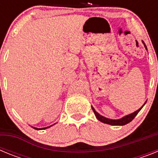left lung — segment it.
Here are the masks:
<instances>
[{
    "instance_id": "left-lung-1",
    "label": "left lung",
    "mask_w": 158,
    "mask_h": 158,
    "mask_svg": "<svg viewBox=\"0 0 158 158\" xmlns=\"http://www.w3.org/2000/svg\"><path fill=\"white\" fill-rule=\"evenodd\" d=\"M142 43L144 44L145 48L147 50V47H146V44H145L144 42L142 41ZM146 101L145 102V104H143V105H142L139 110L135 111V112L131 113V114H129V115H125V116H123V118H118V119H111V118H106V117L100 115V114H99V113L97 112L96 110H95V108L93 107V106H92V109H93V112H94L95 115H96V118H97L99 121H100V122L104 123L109 124V125H112V126H123V125H126V124L129 123L130 122H131V121L133 120L134 118H135V117L137 115V114H138V113L141 111V109H142V107H143V106L146 104Z\"/></svg>"
}]
</instances>
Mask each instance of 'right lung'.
Wrapping results in <instances>:
<instances>
[{"label": "right lung", "instance_id": "1", "mask_svg": "<svg viewBox=\"0 0 158 158\" xmlns=\"http://www.w3.org/2000/svg\"><path fill=\"white\" fill-rule=\"evenodd\" d=\"M54 124H55V123H54ZM54 124H53V125H54ZM53 125H51V126H50V127H43V128H36V127H32L34 128V129H36V130H45V129H47V128L51 127H52Z\"/></svg>", "mask_w": 158, "mask_h": 158}]
</instances>
